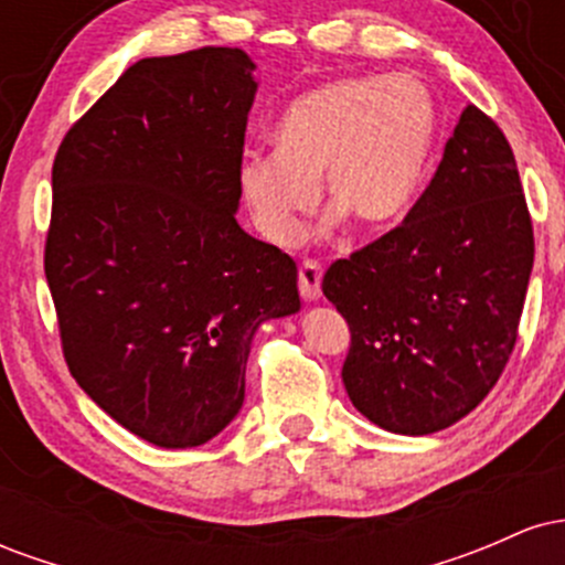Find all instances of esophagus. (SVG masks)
I'll list each match as a JSON object with an SVG mask.
<instances>
[{
    "mask_svg": "<svg viewBox=\"0 0 565 565\" xmlns=\"http://www.w3.org/2000/svg\"><path fill=\"white\" fill-rule=\"evenodd\" d=\"M321 265L308 260L300 265V274H297V281H300V295L302 300L316 302L321 300Z\"/></svg>",
    "mask_w": 565,
    "mask_h": 565,
    "instance_id": "1",
    "label": "esophagus"
}]
</instances>
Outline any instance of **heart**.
<instances>
[{"instance_id": "1", "label": "heart", "mask_w": 565, "mask_h": 565, "mask_svg": "<svg viewBox=\"0 0 565 565\" xmlns=\"http://www.w3.org/2000/svg\"><path fill=\"white\" fill-rule=\"evenodd\" d=\"M440 135L430 89L414 76H340L305 89L270 129L274 153H249L238 196L265 242L291 246L319 199L321 231L350 223L369 236L393 231L423 196Z\"/></svg>"}]
</instances>
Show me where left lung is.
<instances>
[{
  "label": "left lung",
  "instance_id": "left-lung-1",
  "mask_svg": "<svg viewBox=\"0 0 565 565\" xmlns=\"http://www.w3.org/2000/svg\"><path fill=\"white\" fill-rule=\"evenodd\" d=\"M531 268L534 231L512 148L468 106L404 223L323 276L350 327L342 382L353 406L398 436L470 414L515 348Z\"/></svg>",
  "mask_w": 565,
  "mask_h": 565
}]
</instances>
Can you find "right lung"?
<instances>
[{
    "label": "right lung",
    "mask_w": 565,
    "mask_h": 565,
    "mask_svg": "<svg viewBox=\"0 0 565 565\" xmlns=\"http://www.w3.org/2000/svg\"><path fill=\"white\" fill-rule=\"evenodd\" d=\"M255 68L238 47L142 57L53 164L44 274L68 369L161 449L223 433L257 329L300 310L295 260L236 223Z\"/></svg>",
    "instance_id": "right-lung-1"
}]
</instances>
